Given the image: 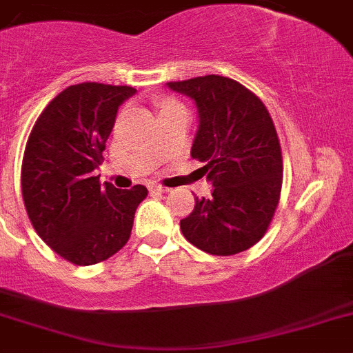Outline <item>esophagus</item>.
I'll return each instance as SVG.
<instances>
[{"instance_id":"esophagus-1","label":"esophagus","mask_w":353,"mask_h":353,"mask_svg":"<svg viewBox=\"0 0 353 353\" xmlns=\"http://www.w3.org/2000/svg\"><path fill=\"white\" fill-rule=\"evenodd\" d=\"M149 190H150V192L163 194V192H168V190H170V189H166V187H163V185H157V183H150Z\"/></svg>"}]
</instances>
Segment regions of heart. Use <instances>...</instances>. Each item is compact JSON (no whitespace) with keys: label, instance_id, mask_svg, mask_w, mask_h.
Instances as JSON below:
<instances>
[{"label":"heart","instance_id":"heart-1","mask_svg":"<svg viewBox=\"0 0 353 353\" xmlns=\"http://www.w3.org/2000/svg\"><path fill=\"white\" fill-rule=\"evenodd\" d=\"M159 107H161V114H163V112H170V110H174V109H183V107L180 105L179 102H174V100H171V99L161 100Z\"/></svg>","mask_w":353,"mask_h":353}]
</instances>
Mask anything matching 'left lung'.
Segmentation results:
<instances>
[{
    "instance_id": "obj_1",
    "label": "left lung",
    "mask_w": 353,
    "mask_h": 353,
    "mask_svg": "<svg viewBox=\"0 0 353 353\" xmlns=\"http://www.w3.org/2000/svg\"><path fill=\"white\" fill-rule=\"evenodd\" d=\"M168 88L196 102L199 130L190 156L206 163L214 187L180 220L182 234L216 256L250 250L267 232L283 187V154L267 107L246 86L216 74Z\"/></svg>"
}]
</instances>
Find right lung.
Wrapping results in <instances>:
<instances>
[{
  "instance_id": "add662e5",
  "label": "right lung",
  "mask_w": 353,
  "mask_h": 353,
  "mask_svg": "<svg viewBox=\"0 0 353 353\" xmlns=\"http://www.w3.org/2000/svg\"><path fill=\"white\" fill-rule=\"evenodd\" d=\"M137 90L81 83L60 92L36 121L22 159V197L38 236L63 260L95 265L128 243L143 185H100L105 142L121 103Z\"/></svg>"
}]
</instances>
